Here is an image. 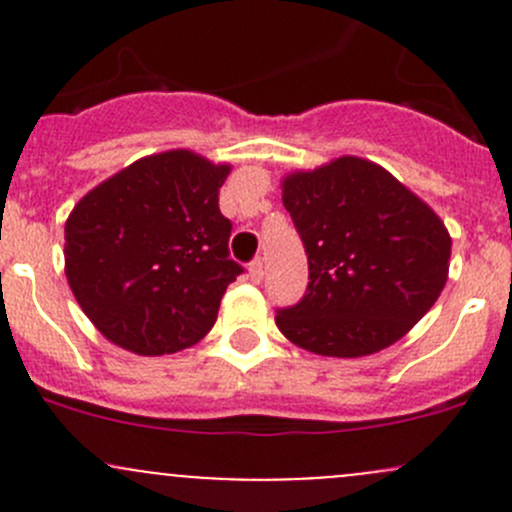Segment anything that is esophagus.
<instances>
[{"label": "esophagus", "mask_w": 512, "mask_h": 512, "mask_svg": "<svg viewBox=\"0 0 512 512\" xmlns=\"http://www.w3.org/2000/svg\"><path fill=\"white\" fill-rule=\"evenodd\" d=\"M247 272H250L252 282H262V277H265V265H262V260H252Z\"/></svg>", "instance_id": "34e87169"}]
</instances>
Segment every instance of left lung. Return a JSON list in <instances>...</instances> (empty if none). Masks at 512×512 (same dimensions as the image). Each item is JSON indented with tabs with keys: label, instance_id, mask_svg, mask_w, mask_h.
<instances>
[{
	"label": "left lung",
	"instance_id": "obj_1",
	"mask_svg": "<svg viewBox=\"0 0 512 512\" xmlns=\"http://www.w3.org/2000/svg\"><path fill=\"white\" fill-rule=\"evenodd\" d=\"M309 262L302 302L277 329L319 356L356 359L399 342L448 280L451 235L414 190L374 160L339 156L282 178Z\"/></svg>",
	"mask_w": 512,
	"mask_h": 512
}]
</instances>
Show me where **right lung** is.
Listing matches in <instances>:
<instances>
[{
    "instance_id": "obj_1",
    "label": "right lung",
    "mask_w": 512,
    "mask_h": 512,
    "mask_svg": "<svg viewBox=\"0 0 512 512\" xmlns=\"http://www.w3.org/2000/svg\"><path fill=\"white\" fill-rule=\"evenodd\" d=\"M230 163L188 148L138 158L84 195L64 227V272L91 324L138 356L198 344L242 272L218 195Z\"/></svg>"
}]
</instances>
